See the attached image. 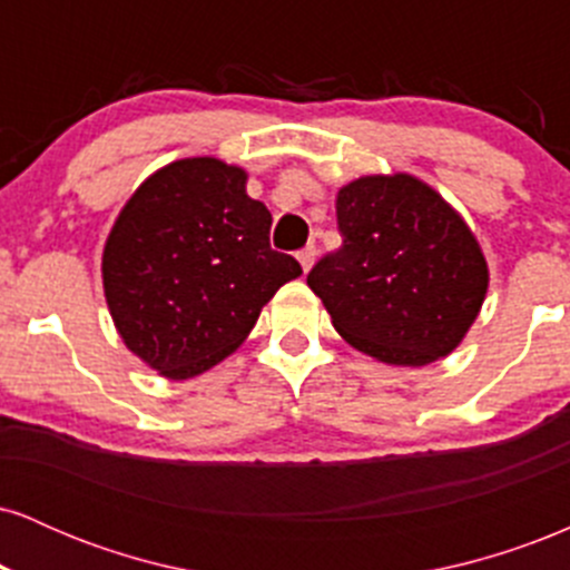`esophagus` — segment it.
Instances as JSON below:
<instances>
[{
    "label": "esophagus",
    "mask_w": 570,
    "mask_h": 570,
    "mask_svg": "<svg viewBox=\"0 0 570 570\" xmlns=\"http://www.w3.org/2000/svg\"><path fill=\"white\" fill-rule=\"evenodd\" d=\"M316 254H318V248L313 246V244H307L303 252H297V259H299V265H303V271L307 273L313 267V263H316Z\"/></svg>",
    "instance_id": "esophagus-1"
}]
</instances>
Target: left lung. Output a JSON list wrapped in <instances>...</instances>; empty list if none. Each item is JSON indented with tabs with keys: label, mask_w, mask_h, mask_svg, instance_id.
<instances>
[{
	"label": "left lung",
	"mask_w": 570,
	"mask_h": 570,
	"mask_svg": "<svg viewBox=\"0 0 570 570\" xmlns=\"http://www.w3.org/2000/svg\"><path fill=\"white\" fill-rule=\"evenodd\" d=\"M335 208L343 246L307 286L340 337L396 367L455 351L488 294L485 254L461 214L410 174L358 176Z\"/></svg>",
	"instance_id": "1"
}]
</instances>
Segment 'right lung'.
Wrapping results in <instances>:
<instances>
[{
	"label": "right lung",
	"mask_w": 570,
	"mask_h": 570,
	"mask_svg": "<svg viewBox=\"0 0 570 570\" xmlns=\"http://www.w3.org/2000/svg\"><path fill=\"white\" fill-rule=\"evenodd\" d=\"M273 217L246 171L185 158L141 181L101 257L109 313L130 353L171 381L230 356L303 267L271 248Z\"/></svg>",
	"instance_id": "add662e5"
}]
</instances>
